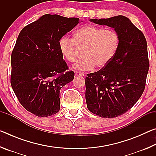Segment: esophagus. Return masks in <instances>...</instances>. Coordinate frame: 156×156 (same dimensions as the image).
I'll return each instance as SVG.
<instances>
[{"instance_id":"1","label":"esophagus","mask_w":156,"mask_h":156,"mask_svg":"<svg viewBox=\"0 0 156 156\" xmlns=\"http://www.w3.org/2000/svg\"><path fill=\"white\" fill-rule=\"evenodd\" d=\"M75 75L76 76H84V73H81V72H75Z\"/></svg>"}]
</instances>
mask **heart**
Instances as JSON below:
<instances>
[{"label":"heart","instance_id":"heart-1","mask_svg":"<svg viewBox=\"0 0 156 156\" xmlns=\"http://www.w3.org/2000/svg\"><path fill=\"white\" fill-rule=\"evenodd\" d=\"M119 47V37L115 31L86 25L76 30L73 39L67 36L60 38L58 48L63 58L69 62L77 59L79 50H83V58L73 68L77 70H91L96 66L105 68L112 61Z\"/></svg>","mask_w":156,"mask_h":156}]
</instances>
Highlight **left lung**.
<instances>
[{
    "instance_id": "left-lung-1",
    "label": "left lung",
    "mask_w": 156,
    "mask_h": 156,
    "mask_svg": "<svg viewBox=\"0 0 156 156\" xmlns=\"http://www.w3.org/2000/svg\"><path fill=\"white\" fill-rule=\"evenodd\" d=\"M89 21L113 28L119 47L106 67L86 77L87 106L100 117L115 118L130 109L143 93L149 67L147 41L124 16Z\"/></svg>"
}]
</instances>
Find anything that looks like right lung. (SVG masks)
I'll list each match as a JSON object with an SVG mask.
<instances>
[{
  "label": "right lung",
  "mask_w": 156,
  "mask_h": 156,
  "mask_svg": "<svg viewBox=\"0 0 156 156\" xmlns=\"http://www.w3.org/2000/svg\"><path fill=\"white\" fill-rule=\"evenodd\" d=\"M83 22V21H81ZM78 18L44 14L23 29L11 56V85L20 103L38 117L60 110V91L74 78L60 52L61 37Z\"/></svg>",
  "instance_id": "1"
}]
</instances>
